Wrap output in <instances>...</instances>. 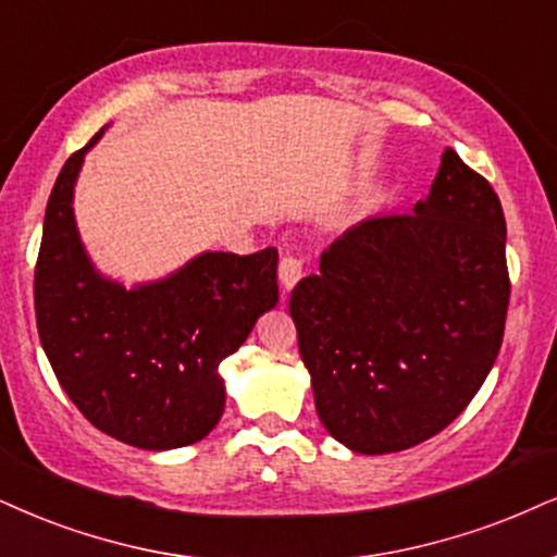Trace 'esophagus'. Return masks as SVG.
<instances>
[{
	"mask_svg": "<svg viewBox=\"0 0 557 557\" xmlns=\"http://www.w3.org/2000/svg\"><path fill=\"white\" fill-rule=\"evenodd\" d=\"M301 273H305V260L297 258V256H286L281 258V265H278V278H281V286H284V292H289L294 284L301 278Z\"/></svg>",
	"mask_w": 557,
	"mask_h": 557,
	"instance_id": "34e87169",
	"label": "esophagus"
}]
</instances>
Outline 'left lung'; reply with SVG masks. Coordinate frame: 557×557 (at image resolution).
<instances>
[{"label":"left lung","mask_w":557,"mask_h":557,"mask_svg":"<svg viewBox=\"0 0 557 557\" xmlns=\"http://www.w3.org/2000/svg\"><path fill=\"white\" fill-rule=\"evenodd\" d=\"M509 294L496 190L444 149L413 214L363 219L294 286L289 312L327 434L361 455L436 436L488 376Z\"/></svg>","instance_id":"8db88e82"}]
</instances>
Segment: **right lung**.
I'll return each instance as SVG.
<instances>
[{"label":"right lung","instance_id":"obj_1","mask_svg":"<svg viewBox=\"0 0 557 557\" xmlns=\"http://www.w3.org/2000/svg\"><path fill=\"white\" fill-rule=\"evenodd\" d=\"M100 136L69 157L46 206L36 263L40 346L95 429L139 449H177L201 442L222 418L219 363L276 307L278 252H201L134 289L106 278L72 209L79 168Z\"/></svg>","mask_w":557,"mask_h":557}]
</instances>
